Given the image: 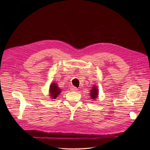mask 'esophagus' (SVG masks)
Returning a JSON list of instances; mask_svg holds the SVG:
<instances>
[{"mask_svg":"<svg viewBox=\"0 0 150 150\" xmlns=\"http://www.w3.org/2000/svg\"><path fill=\"white\" fill-rule=\"evenodd\" d=\"M71 90L72 91H76L78 90V89H77L76 87H72L71 88Z\"/></svg>","mask_w":150,"mask_h":150,"instance_id":"1","label":"esophagus"}]
</instances>
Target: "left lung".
Instances as JSON below:
<instances>
[{"label": "left lung", "instance_id": "obj_1", "mask_svg": "<svg viewBox=\"0 0 150 150\" xmlns=\"http://www.w3.org/2000/svg\"><path fill=\"white\" fill-rule=\"evenodd\" d=\"M98 90L97 87H96V85H93V87H92V89L90 92V97L93 100H95L98 97Z\"/></svg>", "mask_w": 150, "mask_h": 150}]
</instances>
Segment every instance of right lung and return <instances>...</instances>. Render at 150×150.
Wrapping results in <instances>:
<instances>
[{"mask_svg": "<svg viewBox=\"0 0 150 150\" xmlns=\"http://www.w3.org/2000/svg\"><path fill=\"white\" fill-rule=\"evenodd\" d=\"M61 93V89H60L58 87V85L57 83L53 82L50 86L49 88V94L52 99H56V98L57 97V96L60 94Z\"/></svg>", "mask_w": 150, "mask_h": 150, "instance_id": "add662e5", "label": "right lung"}]
</instances>
